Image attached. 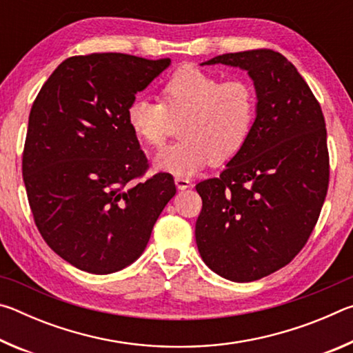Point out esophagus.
Returning a JSON list of instances; mask_svg holds the SVG:
<instances>
[{
	"instance_id": "obj_1",
	"label": "esophagus",
	"mask_w": 353,
	"mask_h": 353,
	"mask_svg": "<svg viewBox=\"0 0 353 353\" xmlns=\"http://www.w3.org/2000/svg\"><path fill=\"white\" fill-rule=\"evenodd\" d=\"M174 182H176L177 190H187L193 187V183H191L190 179H185V177H176Z\"/></svg>"
}]
</instances>
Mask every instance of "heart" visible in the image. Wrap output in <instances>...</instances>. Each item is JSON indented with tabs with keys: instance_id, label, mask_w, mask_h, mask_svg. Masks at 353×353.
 I'll return each mask as SVG.
<instances>
[{
	"instance_id": "1",
	"label": "heart",
	"mask_w": 353,
	"mask_h": 353,
	"mask_svg": "<svg viewBox=\"0 0 353 353\" xmlns=\"http://www.w3.org/2000/svg\"><path fill=\"white\" fill-rule=\"evenodd\" d=\"M137 139L162 148L182 121L183 141L160 151L154 163L176 176H193L205 166L224 163L240 154L256 119V92L246 79L223 81L194 67L176 71L162 87V103L137 97L126 112Z\"/></svg>"
}]
</instances>
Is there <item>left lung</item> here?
Wrapping results in <instances>:
<instances>
[{
	"label": "left lung",
	"mask_w": 353,
	"mask_h": 353,
	"mask_svg": "<svg viewBox=\"0 0 353 353\" xmlns=\"http://www.w3.org/2000/svg\"><path fill=\"white\" fill-rule=\"evenodd\" d=\"M216 63L248 71L256 119L219 177L196 185V244L218 276L254 282L288 265L318 223L330 174L325 121L308 83L280 52H229L201 65Z\"/></svg>",
	"instance_id": "obj_1"
}]
</instances>
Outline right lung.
Returning a JSON list of instances; mask_svg holds the SVG:
<instances>
[{
  "instance_id": "1",
  "label": "right lung",
  "mask_w": 353,
  "mask_h": 353,
  "mask_svg": "<svg viewBox=\"0 0 353 353\" xmlns=\"http://www.w3.org/2000/svg\"><path fill=\"white\" fill-rule=\"evenodd\" d=\"M170 59L97 52L54 70L35 98L23 181L48 246L77 270L112 274L143 254L174 179L148 170L126 112Z\"/></svg>"
}]
</instances>
